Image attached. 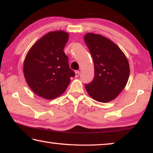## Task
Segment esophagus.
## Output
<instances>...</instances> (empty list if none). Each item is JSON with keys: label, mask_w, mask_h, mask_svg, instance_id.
I'll return each mask as SVG.
<instances>
[{"label": "esophagus", "mask_w": 153, "mask_h": 153, "mask_svg": "<svg viewBox=\"0 0 153 153\" xmlns=\"http://www.w3.org/2000/svg\"><path fill=\"white\" fill-rule=\"evenodd\" d=\"M79 74H80L79 71V70H76V71L75 72V77H76V78H77V77L79 76Z\"/></svg>", "instance_id": "obj_1"}]
</instances>
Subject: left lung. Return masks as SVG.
<instances>
[{
  "mask_svg": "<svg viewBox=\"0 0 153 153\" xmlns=\"http://www.w3.org/2000/svg\"><path fill=\"white\" fill-rule=\"evenodd\" d=\"M84 40L94 64V78L85 84L86 90L98 102H110L127 83L130 74L127 58L114 42L101 35L88 33Z\"/></svg>",
  "mask_w": 153,
  "mask_h": 153,
  "instance_id": "8db88e82",
  "label": "left lung"
}]
</instances>
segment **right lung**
I'll return each mask as SVG.
<instances>
[{
	"label": "right lung",
	"mask_w": 153,
	"mask_h": 153,
	"mask_svg": "<svg viewBox=\"0 0 153 153\" xmlns=\"http://www.w3.org/2000/svg\"><path fill=\"white\" fill-rule=\"evenodd\" d=\"M68 37L63 30L49 32L26 55L23 65L26 81L36 94L45 99L62 95L70 84V77L75 75L63 51Z\"/></svg>",
	"instance_id": "obj_1"
}]
</instances>
